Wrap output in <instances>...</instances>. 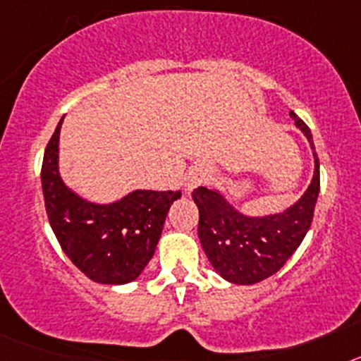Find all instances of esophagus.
Segmentation results:
<instances>
[{
    "instance_id": "1",
    "label": "esophagus",
    "mask_w": 361,
    "mask_h": 361,
    "mask_svg": "<svg viewBox=\"0 0 361 361\" xmlns=\"http://www.w3.org/2000/svg\"><path fill=\"white\" fill-rule=\"evenodd\" d=\"M200 180H202V178H200L199 175H193V177H190V178H188V183H186V190L191 191L195 186H199Z\"/></svg>"
}]
</instances>
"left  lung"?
<instances>
[{"instance_id":"8db88e82","label":"left lung","mask_w":361,"mask_h":361,"mask_svg":"<svg viewBox=\"0 0 361 361\" xmlns=\"http://www.w3.org/2000/svg\"><path fill=\"white\" fill-rule=\"evenodd\" d=\"M291 117L312 146L307 124ZM320 193V162L314 152V175L302 199L282 213L247 216L209 188H197L191 195L199 208V238L206 257L222 279L251 286L275 275L298 250L312 222Z\"/></svg>"}]
</instances>
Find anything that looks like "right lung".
Instances as JSON below:
<instances>
[{
    "label": "right lung",
    "instance_id": "obj_1",
    "mask_svg": "<svg viewBox=\"0 0 361 361\" xmlns=\"http://www.w3.org/2000/svg\"><path fill=\"white\" fill-rule=\"evenodd\" d=\"M41 166L44 208L57 242L72 264L97 283H128L152 260L171 204L180 191L135 190L111 204H92L65 186L57 168L59 132Z\"/></svg>",
    "mask_w": 361,
    "mask_h": 361
}]
</instances>
